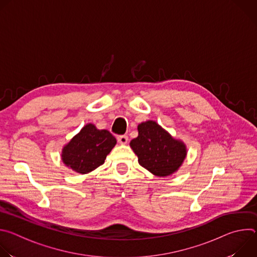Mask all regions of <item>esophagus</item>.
I'll list each match as a JSON object with an SVG mask.
<instances>
[{"label":"esophagus","instance_id":"1","mask_svg":"<svg viewBox=\"0 0 257 257\" xmlns=\"http://www.w3.org/2000/svg\"><path fill=\"white\" fill-rule=\"evenodd\" d=\"M118 141H119V143H121V144H127V142H128V136H126V135H121V136L118 137Z\"/></svg>","mask_w":257,"mask_h":257}]
</instances>
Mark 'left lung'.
<instances>
[{
  "mask_svg": "<svg viewBox=\"0 0 257 257\" xmlns=\"http://www.w3.org/2000/svg\"><path fill=\"white\" fill-rule=\"evenodd\" d=\"M137 130L138 136L130 141V148L139 165L158 177L176 173L186 159V144L153 120L141 122Z\"/></svg>",
  "mask_w": 257,
  "mask_h": 257,
  "instance_id": "8db88e82",
  "label": "left lung"
}]
</instances>
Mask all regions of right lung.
Segmentation results:
<instances>
[{
    "label": "right lung",
    "mask_w": 257,
    "mask_h": 257,
    "mask_svg": "<svg viewBox=\"0 0 257 257\" xmlns=\"http://www.w3.org/2000/svg\"><path fill=\"white\" fill-rule=\"evenodd\" d=\"M116 143V138L107 130H99L88 123L64 145L62 162L72 171L88 174L104 163Z\"/></svg>",
    "instance_id": "right-lung-1"
}]
</instances>
